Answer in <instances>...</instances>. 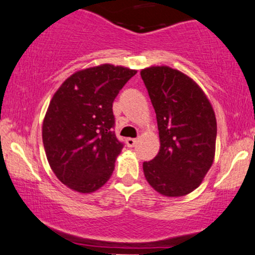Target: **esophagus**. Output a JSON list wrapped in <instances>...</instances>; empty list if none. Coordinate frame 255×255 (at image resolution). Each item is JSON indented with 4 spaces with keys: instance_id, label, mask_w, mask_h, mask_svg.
I'll list each match as a JSON object with an SVG mask.
<instances>
[{
    "instance_id": "1",
    "label": "esophagus",
    "mask_w": 255,
    "mask_h": 255,
    "mask_svg": "<svg viewBox=\"0 0 255 255\" xmlns=\"http://www.w3.org/2000/svg\"><path fill=\"white\" fill-rule=\"evenodd\" d=\"M136 143H137V139H136V138H128V139H127L128 147H130V148L135 147Z\"/></svg>"
}]
</instances>
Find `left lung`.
Here are the masks:
<instances>
[{
  "label": "left lung",
  "instance_id": "8db88e82",
  "mask_svg": "<svg viewBox=\"0 0 255 255\" xmlns=\"http://www.w3.org/2000/svg\"><path fill=\"white\" fill-rule=\"evenodd\" d=\"M156 113L160 150L143 162L147 182L165 196H184L201 184L213 164L217 120L201 88L181 71L153 66L141 71Z\"/></svg>",
  "mask_w": 255,
  "mask_h": 255
}]
</instances>
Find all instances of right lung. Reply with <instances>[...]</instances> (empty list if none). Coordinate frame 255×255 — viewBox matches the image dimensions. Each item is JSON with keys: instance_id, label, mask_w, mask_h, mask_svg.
Returning a JSON list of instances; mask_svg holds the SVG:
<instances>
[{"instance_id": "right-lung-1", "label": "right lung", "mask_w": 255, "mask_h": 255, "mask_svg": "<svg viewBox=\"0 0 255 255\" xmlns=\"http://www.w3.org/2000/svg\"><path fill=\"white\" fill-rule=\"evenodd\" d=\"M135 70L100 65L68 77L54 94L43 120L48 162L60 182L93 193L112 176L123 142L114 132L113 102Z\"/></svg>"}]
</instances>
